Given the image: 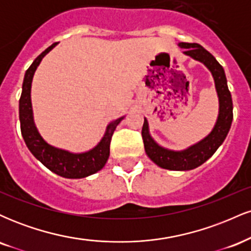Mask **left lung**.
Returning a JSON list of instances; mask_svg holds the SVG:
<instances>
[{
    "label": "left lung",
    "mask_w": 251,
    "mask_h": 251,
    "mask_svg": "<svg viewBox=\"0 0 251 251\" xmlns=\"http://www.w3.org/2000/svg\"><path fill=\"white\" fill-rule=\"evenodd\" d=\"M179 47L185 50H184L185 55L203 62L214 76L216 91H217L218 100H220V113H218L215 127L212 128L211 133L208 137L184 151H171L158 145L150 135L149 123L146 118L144 119L142 135L145 152L152 162L163 169L188 171V170L198 168L217 151V149L226 138L234 114H232L231 94L227 88L226 73L214 55L198 43L180 42Z\"/></svg>",
    "instance_id": "obj_1"
}]
</instances>
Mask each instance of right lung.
I'll list each match as a JSON object with an SVG mask.
<instances>
[{"label": "right lung", "mask_w": 251, "mask_h": 251, "mask_svg": "<svg viewBox=\"0 0 251 251\" xmlns=\"http://www.w3.org/2000/svg\"><path fill=\"white\" fill-rule=\"evenodd\" d=\"M55 46L56 43H53L50 47L42 51L34 60V62L31 63L25 74L22 93L19 102L21 133L25 145L34 157L40 160L46 168L50 169L51 172L65 178H85L87 176L96 174L105 166L109 157V144H111L112 135H113L118 124L122 122L124 117L109 123L100 143L94 149L89 150L88 152H83V153H71L65 150L54 148L43 140L34 124L30 100L31 81H33V76L37 66L40 65L43 56L50 53Z\"/></svg>", "instance_id": "1"}]
</instances>
